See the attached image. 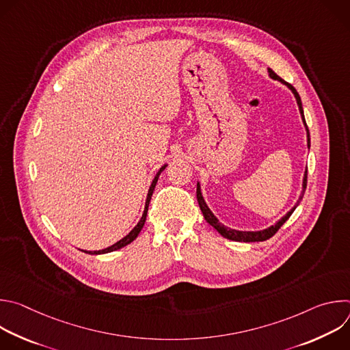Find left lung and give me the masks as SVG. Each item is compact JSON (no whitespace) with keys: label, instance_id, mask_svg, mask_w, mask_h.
Wrapping results in <instances>:
<instances>
[{"label":"left lung","instance_id":"left-lung-1","mask_svg":"<svg viewBox=\"0 0 350 350\" xmlns=\"http://www.w3.org/2000/svg\"><path fill=\"white\" fill-rule=\"evenodd\" d=\"M269 76L274 80H278L281 81L282 84H285L295 95L296 98V103H297V107H299V112H301V116H302V120H304V124L306 127V131H308V146L310 148V133H309V129H308V124H306V120H305V115H304V108H302V101H301V96H299L297 91L286 81H284L280 76H277L271 69H269ZM306 184H308V167H306V172H305V176H304V184H302V195L299 196V201L296 202V205L284 216L281 217L274 226H270L269 228H265L262 231H238V230H232V228H228L226 226H223L217 217L212 213V211L208 208L205 199L202 196V192H201V185H199V183L196 184V199H198V204H199V208H201L202 213H204V217L205 220L215 228L219 231V234H221V237L227 238V239H231V241H238V242H260V241H266L269 238H271L278 230L280 227L289 219V216L293 213V211L296 209V206L299 205V202L302 201V198L305 195V189H306Z\"/></svg>","mask_w":350,"mask_h":350}]
</instances>
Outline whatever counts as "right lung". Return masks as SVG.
Instances as JSON below:
<instances>
[{
	"label": "right lung",
	"instance_id": "obj_1",
	"mask_svg": "<svg viewBox=\"0 0 350 350\" xmlns=\"http://www.w3.org/2000/svg\"><path fill=\"white\" fill-rule=\"evenodd\" d=\"M167 165H165V166H162L161 169H159V172L157 173V176H155V178H154V181H152V184H151V187H149V189H148V195H146V201H145V209H144V213H142V217H141V220L138 221V224L124 237V238H122L120 241H118L116 243H113L112 246H108V247H105V249H101V251H94V252H87V251H84L85 254H90V255H101V254H108V252H113V251H118V249H120V247H123V246H126V245H129L130 242H133L135 238H137V235L139 234V231H141V228L144 227V223H145V220H146V212H148V206H149V201H151V196H152V193H154V189H155V185H157V183H158V178H159V174L165 170V167H166Z\"/></svg>",
	"mask_w": 350,
	"mask_h": 350
}]
</instances>
